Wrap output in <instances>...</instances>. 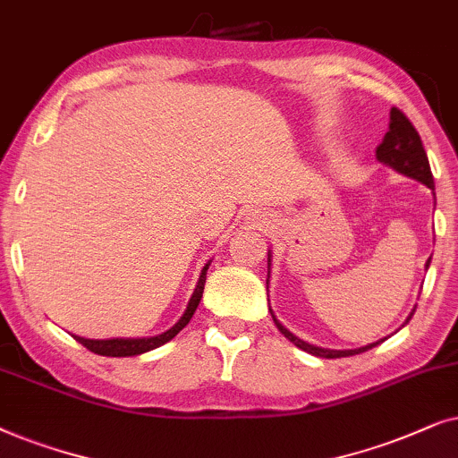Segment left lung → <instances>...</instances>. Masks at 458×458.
Here are the masks:
<instances>
[{
    "instance_id": "1",
    "label": "left lung",
    "mask_w": 458,
    "mask_h": 458,
    "mask_svg": "<svg viewBox=\"0 0 458 458\" xmlns=\"http://www.w3.org/2000/svg\"><path fill=\"white\" fill-rule=\"evenodd\" d=\"M377 158H379L381 163H386V165L395 169L398 174H404V175H408V178L417 180L428 188H434V175H431V169H429L428 152H425V148H423V142H420L419 131L414 130V125L408 121V117L400 111V108L394 106L392 111H389V131L386 133V138H383V142L377 146ZM267 261H270V253H267ZM429 261H431V258L428 259L425 267H429ZM267 278H270V274H267ZM266 284H267V280H266ZM412 314H414V310H412ZM412 314L408 316L406 322L412 318ZM272 318H274V325H276L278 331L283 333L284 337L291 341V344H295L300 350L312 353V356H318V358L353 356V353L367 352V350H370V347L379 345L383 341V339L375 341V344L358 347V350H325V347L306 344V341L295 337L291 331H286V328L280 325L274 314H272Z\"/></svg>"
}]
</instances>
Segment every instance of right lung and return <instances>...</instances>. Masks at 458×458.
<instances>
[{
	"label": "right lung",
	"mask_w": 458,
	"mask_h": 458,
	"mask_svg": "<svg viewBox=\"0 0 458 458\" xmlns=\"http://www.w3.org/2000/svg\"><path fill=\"white\" fill-rule=\"evenodd\" d=\"M209 264H211V261H207L203 270H200L199 283H197V286H194V293H192L191 301H188L186 312L182 314V318L175 322V325L169 328V331L161 333V335H155V337H136V339H85V337H77V335H72V337H75L83 347H88L89 352L100 353V356H113V358L138 356V353L150 352V350H155V347L165 345L167 341H172L175 335H178L182 328H184L188 322H191L192 314L197 312L200 297H203V289H205V280H207V270H209Z\"/></svg>",
	"instance_id": "right-lung-1"
}]
</instances>
